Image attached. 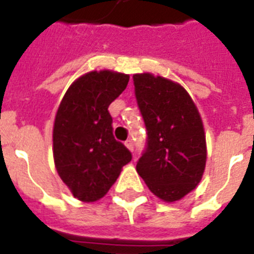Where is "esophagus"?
Instances as JSON below:
<instances>
[{"label": "esophagus", "mask_w": 254, "mask_h": 254, "mask_svg": "<svg viewBox=\"0 0 254 254\" xmlns=\"http://www.w3.org/2000/svg\"><path fill=\"white\" fill-rule=\"evenodd\" d=\"M125 146H127L130 151L134 150V143H133V141H131V139H127V142H125Z\"/></svg>", "instance_id": "obj_1"}]
</instances>
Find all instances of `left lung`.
Wrapping results in <instances>:
<instances>
[{
  "label": "left lung",
  "mask_w": 254,
  "mask_h": 254,
  "mask_svg": "<svg viewBox=\"0 0 254 254\" xmlns=\"http://www.w3.org/2000/svg\"><path fill=\"white\" fill-rule=\"evenodd\" d=\"M135 99L147 129L137 173L155 196L173 203L201 181L207 145L200 113L181 84L150 72L133 75Z\"/></svg>",
  "instance_id": "1"
}]
</instances>
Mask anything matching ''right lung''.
<instances>
[{"label":"right lung","instance_id":"right-lung-1","mask_svg":"<svg viewBox=\"0 0 254 254\" xmlns=\"http://www.w3.org/2000/svg\"><path fill=\"white\" fill-rule=\"evenodd\" d=\"M129 75L91 71L69 85L53 129L54 162L76 199H101L131 161L130 151L113 137L108 108L127 88Z\"/></svg>","mask_w":254,"mask_h":254}]
</instances>
